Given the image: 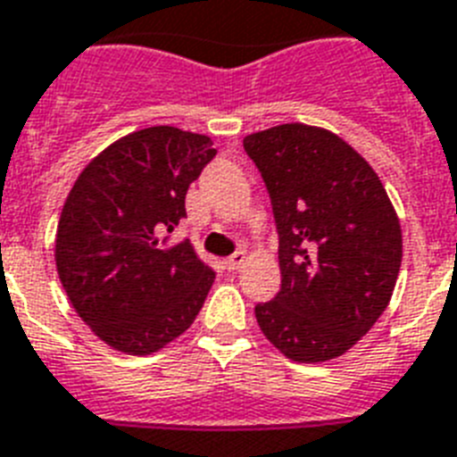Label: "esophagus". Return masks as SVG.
<instances>
[{"label":"esophagus","mask_w":457,"mask_h":457,"mask_svg":"<svg viewBox=\"0 0 457 457\" xmlns=\"http://www.w3.org/2000/svg\"><path fill=\"white\" fill-rule=\"evenodd\" d=\"M246 261H248L246 251H237L235 255H229L228 261H225V267H228V270H239V267H244V262Z\"/></svg>","instance_id":"1"}]
</instances>
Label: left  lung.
I'll return each mask as SVG.
<instances>
[{
    "instance_id": "1",
    "label": "left lung",
    "mask_w": 457,
    "mask_h": 457,
    "mask_svg": "<svg viewBox=\"0 0 457 457\" xmlns=\"http://www.w3.org/2000/svg\"><path fill=\"white\" fill-rule=\"evenodd\" d=\"M279 232L281 288L255 305L265 337L291 361L354 347L387 310L402 267V225L385 185L328 129L279 124L244 138Z\"/></svg>"
}]
</instances>
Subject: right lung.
<instances>
[{
    "label": "right lung",
    "mask_w": 457,
    "mask_h": 457,
    "mask_svg": "<svg viewBox=\"0 0 457 457\" xmlns=\"http://www.w3.org/2000/svg\"><path fill=\"white\" fill-rule=\"evenodd\" d=\"M213 157L209 136L150 126L107 145L74 180L55 229V270L74 312L114 350L159 352L202 310L216 272L169 232Z\"/></svg>",
    "instance_id": "add662e5"
}]
</instances>
